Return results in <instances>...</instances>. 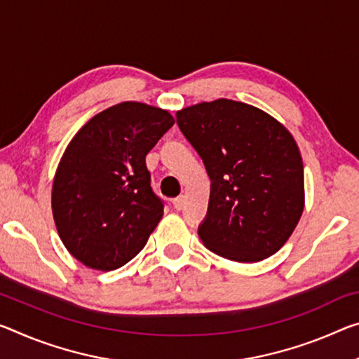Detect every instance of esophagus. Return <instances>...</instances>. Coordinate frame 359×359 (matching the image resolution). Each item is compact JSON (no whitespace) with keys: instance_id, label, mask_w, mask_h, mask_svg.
<instances>
[{"instance_id":"esophagus-1","label":"esophagus","mask_w":359,"mask_h":359,"mask_svg":"<svg viewBox=\"0 0 359 359\" xmlns=\"http://www.w3.org/2000/svg\"><path fill=\"white\" fill-rule=\"evenodd\" d=\"M185 203H187V198L182 195V196H177V198H174L172 200V206L177 209V210H180V209H184V206H185Z\"/></svg>"}]
</instances>
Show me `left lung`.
<instances>
[{
	"instance_id": "obj_1",
	"label": "left lung",
	"mask_w": 359,
	"mask_h": 359,
	"mask_svg": "<svg viewBox=\"0 0 359 359\" xmlns=\"http://www.w3.org/2000/svg\"><path fill=\"white\" fill-rule=\"evenodd\" d=\"M177 124L210 179L200 238L210 252L252 264L286 244L305 206L304 163L287 128L231 99L182 108Z\"/></svg>"
}]
</instances>
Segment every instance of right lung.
Segmentation results:
<instances>
[{
  "mask_svg": "<svg viewBox=\"0 0 359 359\" xmlns=\"http://www.w3.org/2000/svg\"><path fill=\"white\" fill-rule=\"evenodd\" d=\"M174 116L144 102L97 113L73 135L55 169L50 206L73 257L110 271L135 257L161 220L145 156Z\"/></svg>",
  "mask_w": 359,
  "mask_h": 359,
  "instance_id": "1",
  "label": "right lung"
}]
</instances>
